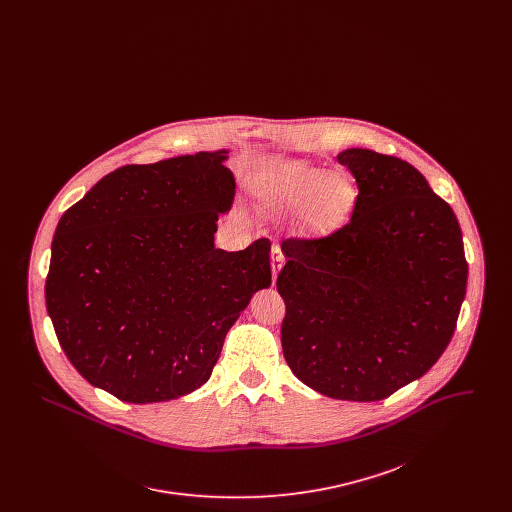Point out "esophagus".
Segmentation results:
<instances>
[{
	"instance_id": "34e87169",
	"label": "esophagus",
	"mask_w": 512,
	"mask_h": 512,
	"mask_svg": "<svg viewBox=\"0 0 512 512\" xmlns=\"http://www.w3.org/2000/svg\"><path fill=\"white\" fill-rule=\"evenodd\" d=\"M284 261H286V257H284L282 247L278 244L272 245V278H274V280H276L280 268L284 265Z\"/></svg>"
}]
</instances>
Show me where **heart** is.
Listing matches in <instances>:
<instances>
[{"mask_svg":"<svg viewBox=\"0 0 512 512\" xmlns=\"http://www.w3.org/2000/svg\"><path fill=\"white\" fill-rule=\"evenodd\" d=\"M263 199L276 213L303 209V226L313 234H328L349 217L357 190L343 172H328L303 163L282 165L263 180Z\"/></svg>","mask_w":512,"mask_h":512,"instance_id":"heart-1","label":"heart"}]
</instances>
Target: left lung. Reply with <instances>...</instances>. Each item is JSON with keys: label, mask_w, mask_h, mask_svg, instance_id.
<instances>
[{"label": "left lung", "mask_w": 512, "mask_h": 512, "mask_svg": "<svg viewBox=\"0 0 512 512\" xmlns=\"http://www.w3.org/2000/svg\"><path fill=\"white\" fill-rule=\"evenodd\" d=\"M351 219L286 238L276 288L293 374L332 399L380 401L424 376L455 334L468 265L459 220L403 159L353 147Z\"/></svg>", "instance_id": "left-lung-1"}]
</instances>
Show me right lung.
I'll return each mask as SVG.
<instances>
[{
	"label": "right lung",
	"mask_w": 512,
	"mask_h": 512,
	"mask_svg": "<svg viewBox=\"0 0 512 512\" xmlns=\"http://www.w3.org/2000/svg\"><path fill=\"white\" fill-rule=\"evenodd\" d=\"M226 151L124 165L55 228L46 307L74 368L128 403L203 386L251 295L270 286V240L215 249L234 199Z\"/></svg>",
	"instance_id": "obj_1"
}]
</instances>
